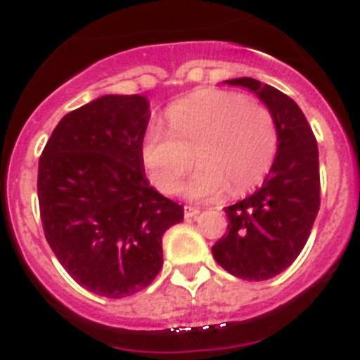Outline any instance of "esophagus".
<instances>
[{"instance_id": "1", "label": "esophagus", "mask_w": 360, "mask_h": 360, "mask_svg": "<svg viewBox=\"0 0 360 360\" xmlns=\"http://www.w3.org/2000/svg\"><path fill=\"white\" fill-rule=\"evenodd\" d=\"M199 215V210L193 208V206H184V217L186 219H192V217Z\"/></svg>"}]
</instances>
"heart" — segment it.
I'll return each mask as SVG.
<instances>
[{
  "mask_svg": "<svg viewBox=\"0 0 360 360\" xmlns=\"http://www.w3.org/2000/svg\"><path fill=\"white\" fill-rule=\"evenodd\" d=\"M168 127L150 125L141 143V160L154 186L176 193L192 170L202 167L186 184L190 199L210 200L244 193L262 183L278 152V129L265 105L242 93L200 89L168 109Z\"/></svg>",
  "mask_w": 360,
  "mask_h": 360,
  "instance_id": "obj_1",
  "label": "heart"
}]
</instances>
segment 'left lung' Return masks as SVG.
I'll return each mask as SVG.
<instances>
[{
    "label": "left lung",
    "mask_w": 360,
    "mask_h": 360,
    "mask_svg": "<svg viewBox=\"0 0 360 360\" xmlns=\"http://www.w3.org/2000/svg\"><path fill=\"white\" fill-rule=\"evenodd\" d=\"M257 93L276 122L278 152L252 195L224 208L228 233L212 248L229 274L262 281L289 267L309 240L319 212V154L305 115L290 96L249 77L226 80Z\"/></svg>",
    "instance_id": "8db88e82"
}]
</instances>
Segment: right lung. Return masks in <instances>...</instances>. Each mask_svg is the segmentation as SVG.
<instances>
[{
  "mask_svg": "<svg viewBox=\"0 0 360 360\" xmlns=\"http://www.w3.org/2000/svg\"><path fill=\"white\" fill-rule=\"evenodd\" d=\"M148 100L105 95L53 129L37 174L44 236L73 280L98 296H131L163 267L161 238L183 206L145 177Z\"/></svg>",
  "mask_w": 360,
  "mask_h": 360,
  "instance_id": "1",
  "label": "right lung"
}]
</instances>
